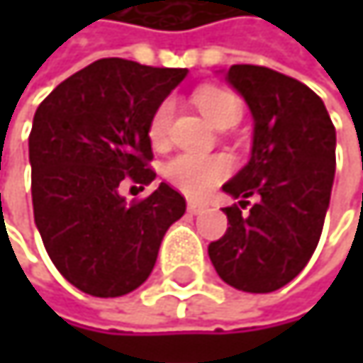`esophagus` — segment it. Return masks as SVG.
Instances as JSON below:
<instances>
[{
    "label": "esophagus",
    "mask_w": 363,
    "mask_h": 363,
    "mask_svg": "<svg viewBox=\"0 0 363 363\" xmlns=\"http://www.w3.org/2000/svg\"><path fill=\"white\" fill-rule=\"evenodd\" d=\"M186 210H189V214H201V212H206V206L197 203V201H189Z\"/></svg>",
    "instance_id": "esophagus-1"
}]
</instances>
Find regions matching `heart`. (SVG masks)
<instances>
[{
	"mask_svg": "<svg viewBox=\"0 0 363 363\" xmlns=\"http://www.w3.org/2000/svg\"><path fill=\"white\" fill-rule=\"evenodd\" d=\"M195 105L199 111L216 125L227 128L238 121L240 117V101L235 94L223 88H199L193 94ZM174 117V101L164 99L153 109L147 121V136L153 145L162 147L170 138ZM231 172V160L223 153L201 155V153H179L172 160L166 162L164 174L189 197H203L208 195L218 182H223Z\"/></svg>",
	"mask_w": 363,
	"mask_h": 363,
	"instance_id": "1",
	"label": "heart"
}]
</instances>
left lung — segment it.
I'll return each mask as SVG.
<instances>
[{
	"instance_id": "left-lung-1",
	"label": "left lung",
	"mask_w": 363,
	"mask_h": 363,
	"mask_svg": "<svg viewBox=\"0 0 363 363\" xmlns=\"http://www.w3.org/2000/svg\"><path fill=\"white\" fill-rule=\"evenodd\" d=\"M229 84L254 117L252 157L223 189L240 206L223 208L229 227L208 246L229 286L264 294L292 281L315 252L336 168V130L305 84L258 65H233ZM257 201L248 215L247 197Z\"/></svg>"
}]
</instances>
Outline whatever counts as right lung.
<instances>
[{
  "mask_svg": "<svg viewBox=\"0 0 363 363\" xmlns=\"http://www.w3.org/2000/svg\"><path fill=\"white\" fill-rule=\"evenodd\" d=\"M186 75L101 58L58 84L37 107L29 134L33 216L60 275L86 294L113 298L153 271L184 197L162 182L125 201L123 182L151 184L147 121Z\"/></svg>",
  "mask_w": 363,
  "mask_h": 363,
  "instance_id": "1",
  "label": "right lung"
}]
</instances>
